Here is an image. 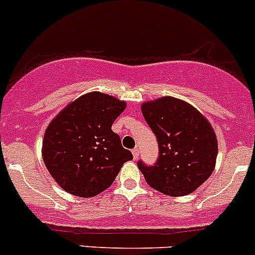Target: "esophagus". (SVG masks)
I'll return each mask as SVG.
<instances>
[{
	"mask_svg": "<svg viewBox=\"0 0 255 255\" xmlns=\"http://www.w3.org/2000/svg\"><path fill=\"white\" fill-rule=\"evenodd\" d=\"M132 156H134V159H137V158H139V148L132 149Z\"/></svg>",
	"mask_w": 255,
	"mask_h": 255,
	"instance_id": "esophagus-1",
	"label": "esophagus"
}]
</instances>
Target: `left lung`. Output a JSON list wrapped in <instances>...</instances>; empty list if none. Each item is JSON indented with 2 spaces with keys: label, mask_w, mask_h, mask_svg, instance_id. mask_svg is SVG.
I'll return each instance as SVG.
<instances>
[{
  "label": "left lung",
  "mask_w": 255,
  "mask_h": 255,
  "mask_svg": "<svg viewBox=\"0 0 255 255\" xmlns=\"http://www.w3.org/2000/svg\"><path fill=\"white\" fill-rule=\"evenodd\" d=\"M156 136L154 165L139 160L146 183L168 196H186L204 183L215 168L218 140L209 121L187 102L162 97L141 106Z\"/></svg>",
  "instance_id": "obj_1"
}]
</instances>
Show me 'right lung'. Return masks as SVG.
I'll list each match as a JSON object with an SVG mask.
<instances>
[{
    "mask_svg": "<svg viewBox=\"0 0 255 255\" xmlns=\"http://www.w3.org/2000/svg\"><path fill=\"white\" fill-rule=\"evenodd\" d=\"M126 104L112 96L91 92L69 104L51 121L43 141L49 173L68 193L92 197L107 190L131 151L112 131Z\"/></svg>",
    "mask_w": 255,
    "mask_h": 255,
    "instance_id": "add662e5",
    "label": "right lung"
}]
</instances>
